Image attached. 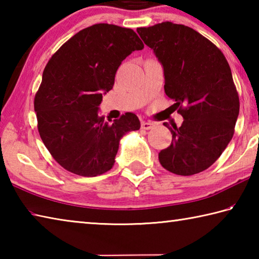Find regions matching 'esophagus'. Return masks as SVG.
<instances>
[{"label": "esophagus", "mask_w": 259, "mask_h": 259, "mask_svg": "<svg viewBox=\"0 0 259 259\" xmlns=\"http://www.w3.org/2000/svg\"><path fill=\"white\" fill-rule=\"evenodd\" d=\"M155 126L154 123H152V122H147V121H143L142 122V129L144 130H150L153 129Z\"/></svg>", "instance_id": "34e87169"}]
</instances>
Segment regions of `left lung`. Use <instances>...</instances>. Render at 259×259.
<instances>
[{"label":"left lung","mask_w":259,"mask_h":259,"mask_svg":"<svg viewBox=\"0 0 259 259\" xmlns=\"http://www.w3.org/2000/svg\"><path fill=\"white\" fill-rule=\"evenodd\" d=\"M137 33L163 67L164 91L183 116L159 153L168 171L191 176L216 162L234 134L240 103L230 65L218 48L188 26L164 21Z\"/></svg>","instance_id":"8db88e82"}]
</instances>
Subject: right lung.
<instances>
[{
  "instance_id": "obj_1",
  "label": "right lung",
  "mask_w": 259,
  "mask_h": 259,
  "mask_svg": "<svg viewBox=\"0 0 259 259\" xmlns=\"http://www.w3.org/2000/svg\"><path fill=\"white\" fill-rule=\"evenodd\" d=\"M142 49L133 29L96 24L76 33L48 61L34 99L37 129L50 154L68 171L83 177L108 171L121 138L139 130L136 114L105 121L99 105L122 61Z\"/></svg>"
}]
</instances>
